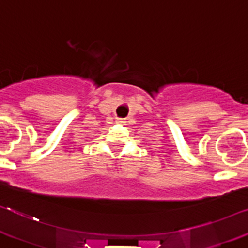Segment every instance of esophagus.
Here are the masks:
<instances>
[{"instance_id": "obj_1", "label": "esophagus", "mask_w": 248, "mask_h": 248, "mask_svg": "<svg viewBox=\"0 0 248 248\" xmlns=\"http://www.w3.org/2000/svg\"><path fill=\"white\" fill-rule=\"evenodd\" d=\"M117 123H118V124H123V123H125V121H124V119H121V118H118Z\"/></svg>"}]
</instances>
